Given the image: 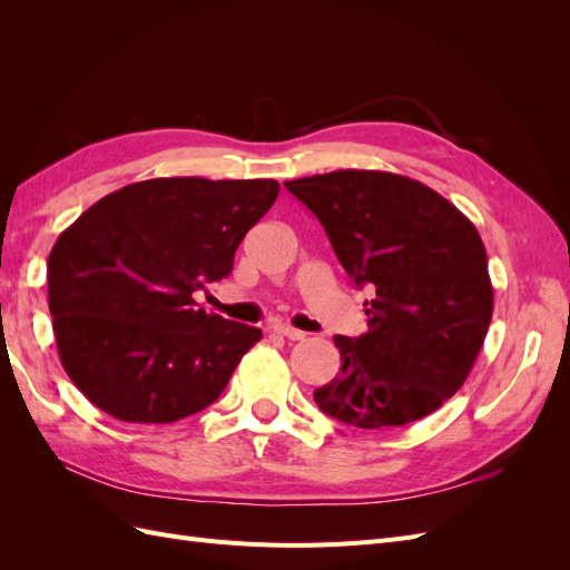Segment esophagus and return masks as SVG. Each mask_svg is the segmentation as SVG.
Returning <instances> with one entry per match:
<instances>
[{"instance_id":"1","label":"esophagus","mask_w":570,"mask_h":570,"mask_svg":"<svg viewBox=\"0 0 570 570\" xmlns=\"http://www.w3.org/2000/svg\"><path fill=\"white\" fill-rule=\"evenodd\" d=\"M275 333L278 335H283V337H287V340H304L306 337V333H302V331H297V327H292V325H285V323H278L273 327Z\"/></svg>"}]
</instances>
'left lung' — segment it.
Returning a JSON list of instances; mask_svg holds the SVG:
<instances>
[{
	"mask_svg": "<svg viewBox=\"0 0 570 570\" xmlns=\"http://www.w3.org/2000/svg\"><path fill=\"white\" fill-rule=\"evenodd\" d=\"M331 239L364 302L368 333L335 337L342 373L314 392L318 409L364 430L438 411L469 377L492 321L485 245L435 189L385 170L287 180Z\"/></svg>",
	"mask_w": 570,
	"mask_h": 570,
	"instance_id": "obj_1",
	"label": "left lung"
}]
</instances>
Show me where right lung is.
I'll list each match as a JSON object with an SVG mask.
<instances>
[{
  "instance_id": "1",
  "label": "right lung",
  "mask_w": 570,
  "mask_h": 570,
  "mask_svg": "<svg viewBox=\"0 0 570 570\" xmlns=\"http://www.w3.org/2000/svg\"><path fill=\"white\" fill-rule=\"evenodd\" d=\"M275 180L154 178L101 197L47 262L49 314L73 385L126 423H176L214 404L262 331L195 295L278 197Z\"/></svg>"
}]
</instances>
